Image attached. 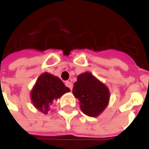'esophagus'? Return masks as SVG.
Listing matches in <instances>:
<instances>
[{"instance_id": "obj_1", "label": "esophagus", "mask_w": 149, "mask_h": 149, "mask_svg": "<svg viewBox=\"0 0 149 149\" xmlns=\"http://www.w3.org/2000/svg\"><path fill=\"white\" fill-rule=\"evenodd\" d=\"M65 85L68 87V88H70V90H72V88H73V84H72L71 82H70V81H66L65 82Z\"/></svg>"}]
</instances>
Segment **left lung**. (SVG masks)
<instances>
[{
  "label": "left lung",
  "mask_w": 149,
  "mask_h": 149,
  "mask_svg": "<svg viewBox=\"0 0 149 149\" xmlns=\"http://www.w3.org/2000/svg\"><path fill=\"white\" fill-rule=\"evenodd\" d=\"M73 94L79 101L82 112L90 117L100 115L109 101L108 87L89 72L78 76L77 81L74 84Z\"/></svg>",
  "instance_id": "obj_1"
}]
</instances>
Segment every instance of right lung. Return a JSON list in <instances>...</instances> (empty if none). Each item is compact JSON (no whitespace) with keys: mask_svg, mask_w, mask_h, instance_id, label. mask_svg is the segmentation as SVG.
Masks as SVG:
<instances>
[{"mask_svg":"<svg viewBox=\"0 0 149 149\" xmlns=\"http://www.w3.org/2000/svg\"><path fill=\"white\" fill-rule=\"evenodd\" d=\"M70 89L66 87L62 80L49 73L40 74L34 85L31 92V102L38 110L47 113L49 107L60 96L70 92Z\"/></svg>","mask_w":149,"mask_h":149,"instance_id":"1","label":"right lung"}]
</instances>
